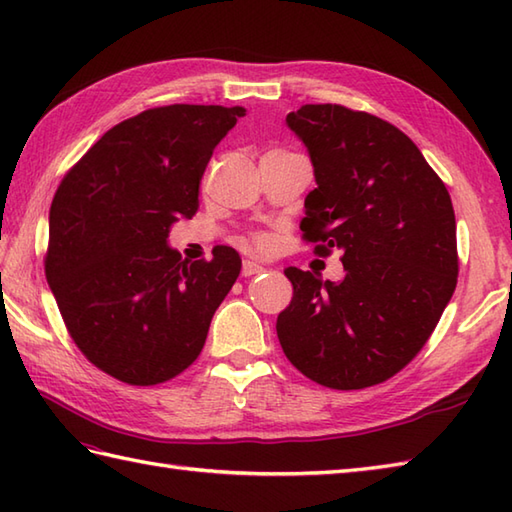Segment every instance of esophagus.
Here are the masks:
<instances>
[{"label": "esophagus", "mask_w": 512, "mask_h": 512, "mask_svg": "<svg viewBox=\"0 0 512 512\" xmlns=\"http://www.w3.org/2000/svg\"><path fill=\"white\" fill-rule=\"evenodd\" d=\"M259 273H264L262 264L253 262V259H244V264H242V275L244 277H253V275H259Z\"/></svg>", "instance_id": "1"}]
</instances>
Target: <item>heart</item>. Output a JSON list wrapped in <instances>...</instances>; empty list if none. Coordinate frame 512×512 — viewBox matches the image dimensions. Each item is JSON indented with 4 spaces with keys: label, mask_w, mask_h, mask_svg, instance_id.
<instances>
[{
    "label": "heart",
    "mask_w": 512,
    "mask_h": 512,
    "mask_svg": "<svg viewBox=\"0 0 512 512\" xmlns=\"http://www.w3.org/2000/svg\"><path fill=\"white\" fill-rule=\"evenodd\" d=\"M255 246H257V248H262V250H264V248H268V237H264V235H257V237H255Z\"/></svg>",
    "instance_id": "1"
}]
</instances>
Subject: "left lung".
Wrapping results in <instances>:
<instances>
[{
	"label": "left lung",
	"instance_id": "8db88e82",
	"mask_svg": "<svg viewBox=\"0 0 512 512\" xmlns=\"http://www.w3.org/2000/svg\"><path fill=\"white\" fill-rule=\"evenodd\" d=\"M286 125L306 145L317 189L301 231L314 253L341 250L345 277L295 266L277 317L288 361L314 383L363 389L398 374L442 317L458 284L451 195L398 127L343 105H303Z\"/></svg>",
	"mask_w": 512,
	"mask_h": 512
}]
</instances>
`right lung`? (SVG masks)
<instances>
[{"label":"right lung","mask_w":512,"mask_h":512,"mask_svg":"<svg viewBox=\"0 0 512 512\" xmlns=\"http://www.w3.org/2000/svg\"><path fill=\"white\" fill-rule=\"evenodd\" d=\"M244 107L167 105L114 125L50 206L46 279L72 341L105 374L158 385L202 352L242 259L187 262L171 224L198 211L204 169Z\"/></svg>","instance_id":"obj_1"}]
</instances>
